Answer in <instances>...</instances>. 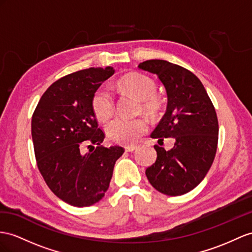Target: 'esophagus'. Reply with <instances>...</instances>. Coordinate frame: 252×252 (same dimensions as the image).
<instances>
[{"label": "esophagus", "mask_w": 252, "mask_h": 252, "mask_svg": "<svg viewBox=\"0 0 252 252\" xmlns=\"http://www.w3.org/2000/svg\"><path fill=\"white\" fill-rule=\"evenodd\" d=\"M126 148V152H133L134 150H136V146H134V145H131V146H126L125 147Z\"/></svg>", "instance_id": "34e87169"}]
</instances>
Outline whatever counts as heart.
Returning a JSON list of instances; mask_svg holds the SVG:
<instances>
[{"label":"heart","mask_w":252,"mask_h":252,"mask_svg":"<svg viewBox=\"0 0 252 252\" xmlns=\"http://www.w3.org/2000/svg\"><path fill=\"white\" fill-rule=\"evenodd\" d=\"M120 85L141 100V108L148 115H157L162 108V100L156 94L157 83L150 76L138 72L128 73L121 77ZM92 107L99 120L104 121L111 117L115 109V98L108 87L101 85L94 90ZM147 130L148 121L141 117L134 119L115 117L105 125V133L108 138L122 145L136 143Z\"/></svg>","instance_id":"1"}]
</instances>
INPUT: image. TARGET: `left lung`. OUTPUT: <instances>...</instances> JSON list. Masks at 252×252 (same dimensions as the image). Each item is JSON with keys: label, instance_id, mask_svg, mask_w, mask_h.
I'll use <instances>...</instances> for the list:
<instances>
[{"label": "left lung", "instance_id": "left-lung-1", "mask_svg": "<svg viewBox=\"0 0 252 252\" xmlns=\"http://www.w3.org/2000/svg\"><path fill=\"white\" fill-rule=\"evenodd\" d=\"M139 69L157 74L168 96L167 111L151 134L158 143L173 137L169 151L154 146L156 163L146 169L154 189L168 196H181L202 181L214 162L218 144V119L215 107L201 81L179 64L149 60Z\"/></svg>", "mask_w": 252, "mask_h": 252}]
</instances>
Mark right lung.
<instances>
[{
	"label": "right lung",
	"mask_w": 252,
	"mask_h": 252,
	"mask_svg": "<svg viewBox=\"0 0 252 252\" xmlns=\"http://www.w3.org/2000/svg\"><path fill=\"white\" fill-rule=\"evenodd\" d=\"M114 73L113 67L89 68L61 77L41 95L32 117L38 169L54 195L70 205L100 201L125 152L120 146L101 145L105 133L92 107L94 90Z\"/></svg>",
	"instance_id": "add662e5"
}]
</instances>
